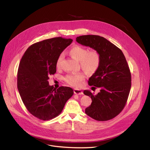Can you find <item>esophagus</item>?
Instances as JSON below:
<instances>
[{
	"label": "esophagus",
	"mask_w": 150,
	"mask_h": 150,
	"mask_svg": "<svg viewBox=\"0 0 150 150\" xmlns=\"http://www.w3.org/2000/svg\"><path fill=\"white\" fill-rule=\"evenodd\" d=\"M74 93L76 94V95H83V91L81 90H80V89H74Z\"/></svg>",
	"instance_id": "1"
}]
</instances>
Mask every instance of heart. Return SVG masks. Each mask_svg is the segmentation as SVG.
<instances>
[{
	"instance_id": "b5f03b06",
	"label": "heart",
	"mask_w": 150,
	"mask_h": 150,
	"mask_svg": "<svg viewBox=\"0 0 150 150\" xmlns=\"http://www.w3.org/2000/svg\"><path fill=\"white\" fill-rule=\"evenodd\" d=\"M70 54L72 57L80 61L81 67L88 74L96 73L99 69L101 64V56L96 50L89 52L88 49L85 47L76 45L70 49ZM64 59V54L61 53L57 60L56 65L59 67ZM84 74L80 72L75 74L67 75L65 78V81L73 87L78 88L80 86L81 82L84 80Z\"/></svg>"
}]
</instances>
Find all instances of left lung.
<instances>
[{
    "label": "left lung",
    "instance_id": "left-lung-1",
    "mask_svg": "<svg viewBox=\"0 0 150 150\" xmlns=\"http://www.w3.org/2000/svg\"><path fill=\"white\" fill-rule=\"evenodd\" d=\"M76 41L96 50L101 56L99 69L88 81L89 86L100 88V92L94 95L89 91H84V95L92 99L85 113L98 121L111 120L122 112L129 96L131 75L127 61L122 51L103 37L83 35L77 37Z\"/></svg>",
    "mask_w": 150,
    "mask_h": 150
}]
</instances>
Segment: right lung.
Here are the masks:
<instances>
[{"instance_id": "1", "label": "right lung", "mask_w": 150, "mask_h": 150, "mask_svg": "<svg viewBox=\"0 0 150 150\" xmlns=\"http://www.w3.org/2000/svg\"><path fill=\"white\" fill-rule=\"evenodd\" d=\"M73 40L61 37L35 43L22 56L18 70V89L29 112L42 120L59 115L73 96L69 87L55 89L49 84V76L57 72L59 55Z\"/></svg>"}]
</instances>
